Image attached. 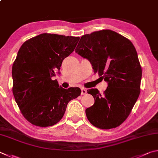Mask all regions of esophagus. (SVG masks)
<instances>
[{"mask_svg":"<svg viewBox=\"0 0 158 158\" xmlns=\"http://www.w3.org/2000/svg\"><path fill=\"white\" fill-rule=\"evenodd\" d=\"M87 93V90H85V88H81V94L84 95V94H85Z\"/></svg>","mask_w":158,"mask_h":158,"instance_id":"1","label":"esophagus"}]
</instances>
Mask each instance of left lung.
Returning a JSON list of instances; mask_svg holds the SVG:
<instances>
[{
    "instance_id": "8db88e82",
    "label": "left lung",
    "mask_w": 158,
    "mask_h": 158,
    "mask_svg": "<svg viewBox=\"0 0 158 158\" xmlns=\"http://www.w3.org/2000/svg\"><path fill=\"white\" fill-rule=\"evenodd\" d=\"M88 59L100 78L108 82L104 93L88 90L94 104L85 109L88 119L101 129L114 128L130 114L140 93L142 67L130 40L110 30L83 35L76 48Z\"/></svg>"
}]
</instances>
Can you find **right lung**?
Segmentation results:
<instances>
[{"label":"right lung","mask_w":158,"mask_h":158,"mask_svg":"<svg viewBox=\"0 0 158 158\" xmlns=\"http://www.w3.org/2000/svg\"><path fill=\"white\" fill-rule=\"evenodd\" d=\"M79 37L44 33L21 45L12 65V92L23 117L31 124L51 127L64 116L79 88L64 89L52 80L63 60L74 51Z\"/></svg>","instance_id":"1"}]
</instances>
